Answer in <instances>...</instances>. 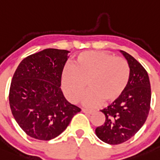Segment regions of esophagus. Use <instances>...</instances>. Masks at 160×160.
Segmentation results:
<instances>
[{"label":"esophagus","instance_id":"obj_1","mask_svg":"<svg viewBox=\"0 0 160 160\" xmlns=\"http://www.w3.org/2000/svg\"><path fill=\"white\" fill-rule=\"evenodd\" d=\"M82 111L85 113H88V114H92V113L95 112L94 110H92V109H83Z\"/></svg>","mask_w":160,"mask_h":160}]
</instances>
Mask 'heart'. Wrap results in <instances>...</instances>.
Returning a JSON list of instances; mask_svg holds the SVG:
<instances>
[{
    "label": "heart",
    "instance_id": "obj_1",
    "mask_svg": "<svg viewBox=\"0 0 160 160\" xmlns=\"http://www.w3.org/2000/svg\"><path fill=\"white\" fill-rule=\"evenodd\" d=\"M130 75L128 62L122 57L104 51H84L76 56L72 66L63 69L62 89L71 102L77 103L87 84L89 89L83 102L95 107L118 99L128 85Z\"/></svg>",
    "mask_w": 160,
    "mask_h": 160
}]
</instances>
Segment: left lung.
<instances>
[{"label":"left lung","mask_w":160,"mask_h":160,"mask_svg":"<svg viewBox=\"0 0 160 160\" xmlns=\"http://www.w3.org/2000/svg\"><path fill=\"white\" fill-rule=\"evenodd\" d=\"M129 63L130 80L125 92L117 101L101 109L103 125L96 134L106 143L117 145L131 138L143 126L151 107V84L147 72L134 57L121 51Z\"/></svg>","instance_id":"left-lung-1"}]
</instances>
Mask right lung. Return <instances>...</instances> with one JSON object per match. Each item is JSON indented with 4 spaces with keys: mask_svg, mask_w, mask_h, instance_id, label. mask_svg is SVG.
I'll list each match as a JSON object with an SVG mask.
<instances>
[{
    "mask_svg": "<svg viewBox=\"0 0 160 160\" xmlns=\"http://www.w3.org/2000/svg\"><path fill=\"white\" fill-rule=\"evenodd\" d=\"M68 52L45 49L25 58L15 71L9 105L18 124L31 138H55L81 110L65 99L60 88Z\"/></svg>",
    "mask_w": 160,
    "mask_h": 160,
    "instance_id": "obj_1",
    "label": "right lung"
}]
</instances>
